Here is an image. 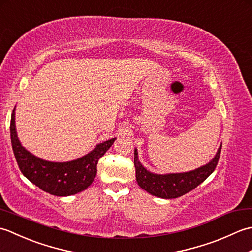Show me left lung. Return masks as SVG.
Masks as SVG:
<instances>
[{"instance_id":"left-lung-1","label":"left lung","mask_w":252,"mask_h":252,"mask_svg":"<svg viewBox=\"0 0 252 252\" xmlns=\"http://www.w3.org/2000/svg\"><path fill=\"white\" fill-rule=\"evenodd\" d=\"M221 147L222 145L218 148L216 156L205 165L189 172L167 174H158L148 171L138 160V153L135 148L134 165L137 184L151 195L163 199H172L183 196L196 189L215 171L220 158Z\"/></svg>"}]
</instances>
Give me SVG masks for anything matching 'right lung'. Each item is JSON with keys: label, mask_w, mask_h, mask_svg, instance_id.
<instances>
[{"label": "right lung", "mask_w": 252, "mask_h": 252, "mask_svg": "<svg viewBox=\"0 0 252 252\" xmlns=\"http://www.w3.org/2000/svg\"><path fill=\"white\" fill-rule=\"evenodd\" d=\"M15 110L10 119V140L18 167L27 179L54 196H70L87 189L97 173V162L116 141L99 143L89 154L66 162L47 161L34 156L21 145L15 125Z\"/></svg>", "instance_id": "obj_1"}]
</instances>
